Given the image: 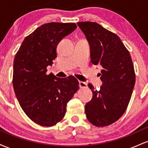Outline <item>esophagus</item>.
I'll list each match as a JSON object with an SVG mask.
<instances>
[{
  "label": "esophagus",
  "instance_id": "esophagus-1",
  "mask_svg": "<svg viewBox=\"0 0 148 148\" xmlns=\"http://www.w3.org/2000/svg\"><path fill=\"white\" fill-rule=\"evenodd\" d=\"M79 87L81 88H87V84L83 81H79Z\"/></svg>",
  "mask_w": 148,
  "mask_h": 148
}]
</instances>
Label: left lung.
<instances>
[{
    "label": "left lung",
    "instance_id": "left-lung-1",
    "mask_svg": "<svg viewBox=\"0 0 148 148\" xmlns=\"http://www.w3.org/2000/svg\"><path fill=\"white\" fill-rule=\"evenodd\" d=\"M90 48V61L101 65L102 86L94 90L85 106L88 120L96 127H106L118 120L126 111L135 85L136 75L130 53L116 34L96 22H79Z\"/></svg>",
    "mask_w": 148,
    "mask_h": 148
}]
</instances>
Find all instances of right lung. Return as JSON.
<instances>
[{"label": "right lung", "mask_w": 148, "mask_h": 148, "mask_svg": "<svg viewBox=\"0 0 148 148\" xmlns=\"http://www.w3.org/2000/svg\"><path fill=\"white\" fill-rule=\"evenodd\" d=\"M74 23L51 22L38 27L22 42L15 56L12 84L18 103L34 123L56 125L64 118L67 103L79 90L74 76L58 78L47 67L56 58V47L76 28Z\"/></svg>", "instance_id": "obj_1"}]
</instances>
